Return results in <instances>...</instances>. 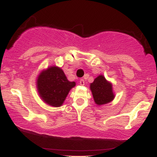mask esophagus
Here are the masks:
<instances>
[{"label": "esophagus", "mask_w": 157, "mask_h": 157, "mask_svg": "<svg viewBox=\"0 0 157 157\" xmlns=\"http://www.w3.org/2000/svg\"><path fill=\"white\" fill-rule=\"evenodd\" d=\"M80 84L81 85V86H84L85 85V81L83 79H81V80H80Z\"/></svg>", "instance_id": "obj_1"}]
</instances>
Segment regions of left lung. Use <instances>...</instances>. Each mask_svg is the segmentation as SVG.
I'll list each match as a JSON object with an SVG mask.
<instances>
[{"mask_svg":"<svg viewBox=\"0 0 157 157\" xmlns=\"http://www.w3.org/2000/svg\"><path fill=\"white\" fill-rule=\"evenodd\" d=\"M90 89L92 93L94 100L97 105L109 103L114 99L112 83L105 79L103 75H100L90 84Z\"/></svg>","mask_w":157,"mask_h":157,"instance_id":"1","label":"left lung"}]
</instances>
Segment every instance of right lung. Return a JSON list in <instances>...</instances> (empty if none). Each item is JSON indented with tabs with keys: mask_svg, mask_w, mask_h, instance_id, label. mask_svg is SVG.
<instances>
[{
	"mask_svg": "<svg viewBox=\"0 0 157 157\" xmlns=\"http://www.w3.org/2000/svg\"><path fill=\"white\" fill-rule=\"evenodd\" d=\"M36 86L39 96L45 103L60 107L70 90L76 86V82L68 81L62 68L51 66L40 71L37 77Z\"/></svg>",
	"mask_w": 157,
	"mask_h": 157,
	"instance_id": "obj_1",
	"label": "right lung"
}]
</instances>
